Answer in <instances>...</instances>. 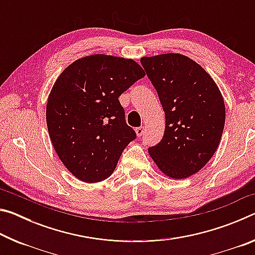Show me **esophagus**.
<instances>
[{
	"label": "esophagus",
	"instance_id": "obj_1",
	"mask_svg": "<svg viewBox=\"0 0 255 255\" xmlns=\"http://www.w3.org/2000/svg\"><path fill=\"white\" fill-rule=\"evenodd\" d=\"M144 131H145L144 127H138V128H136V135H137L138 137H140L141 135H143Z\"/></svg>",
	"mask_w": 255,
	"mask_h": 255
}]
</instances>
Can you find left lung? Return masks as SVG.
<instances>
[{"label":"left lung","mask_w":255,"mask_h":255,"mask_svg":"<svg viewBox=\"0 0 255 255\" xmlns=\"http://www.w3.org/2000/svg\"><path fill=\"white\" fill-rule=\"evenodd\" d=\"M140 63L165 114L164 136L148 153L163 174L185 179L208 163L221 143L223 96L213 77L187 56L161 54Z\"/></svg>","instance_id":"8db88e82"}]
</instances>
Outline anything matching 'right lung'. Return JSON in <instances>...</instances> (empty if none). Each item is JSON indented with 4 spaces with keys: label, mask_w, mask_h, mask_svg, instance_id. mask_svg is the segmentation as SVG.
Here are the masks:
<instances>
[{
    "label": "right lung",
    "mask_w": 255,
    "mask_h": 255,
    "mask_svg": "<svg viewBox=\"0 0 255 255\" xmlns=\"http://www.w3.org/2000/svg\"><path fill=\"white\" fill-rule=\"evenodd\" d=\"M144 76L133 59L96 54L73 62L57 77L46 122L56 153L75 178L96 183L114 173L136 138L118 98Z\"/></svg>",
    "instance_id": "add662e5"
}]
</instances>
